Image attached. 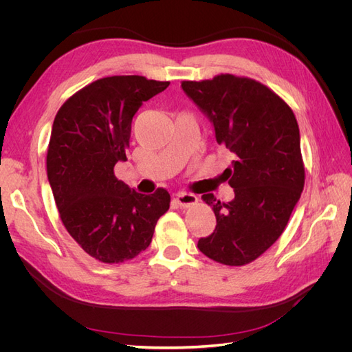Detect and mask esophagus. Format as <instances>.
<instances>
[{
  "label": "esophagus",
  "mask_w": 352,
  "mask_h": 352,
  "mask_svg": "<svg viewBox=\"0 0 352 352\" xmlns=\"http://www.w3.org/2000/svg\"><path fill=\"white\" fill-rule=\"evenodd\" d=\"M175 201H176V204H177L179 207H184V208H185V207H190V206L197 204V202H198V197L194 195V194H188V192H179V194L176 195Z\"/></svg>",
  "instance_id": "obj_1"
}]
</instances>
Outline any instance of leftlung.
Returning a JSON list of instances; mask_svg holds the SVG:
<instances>
[{"instance_id": "left-lung-1", "label": "left lung", "mask_w": 352, "mask_h": 352, "mask_svg": "<svg viewBox=\"0 0 352 352\" xmlns=\"http://www.w3.org/2000/svg\"><path fill=\"white\" fill-rule=\"evenodd\" d=\"M182 89L211 122L216 141L235 155L223 173L235 198L221 204L202 195L217 225L198 248L221 264H248L282 235L304 189L295 114L263 83L233 74L185 80Z\"/></svg>"}]
</instances>
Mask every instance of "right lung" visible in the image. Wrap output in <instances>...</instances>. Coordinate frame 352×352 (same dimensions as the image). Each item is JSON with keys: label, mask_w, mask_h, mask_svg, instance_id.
I'll list each match as a JSON object with an SVG mask.
<instances>
[{"label": "right lung", "mask_w": 352, "mask_h": 352, "mask_svg": "<svg viewBox=\"0 0 352 352\" xmlns=\"http://www.w3.org/2000/svg\"><path fill=\"white\" fill-rule=\"evenodd\" d=\"M168 85L136 74L102 78L70 97L52 123L47 175L61 221L102 263L146 250L170 207L166 189L144 195L114 175V166L127 160L133 116Z\"/></svg>", "instance_id": "obj_1"}]
</instances>
